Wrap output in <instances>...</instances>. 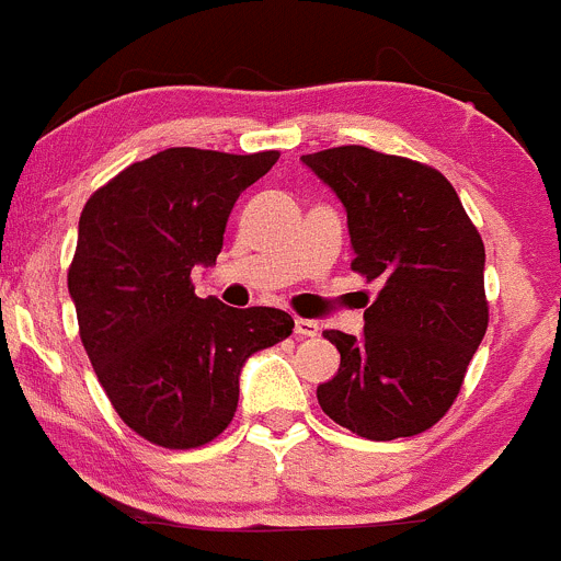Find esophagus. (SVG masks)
Masks as SVG:
<instances>
[{"mask_svg": "<svg viewBox=\"0 0 561 561\" xmlns=\"http://www.w3.org/2000/svg\"><path fill=\"white\" fill-rule=\"evenodd\" d=\"M296 334L298 337H316L318 321H310V318H296Z\"/></svg>", "mask_w": 561, "mask_h": 561, "instance_id": "obj_1", "label": "esophagus"}]
</instances>
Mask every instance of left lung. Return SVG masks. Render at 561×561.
I'll return each instance as SVG.
<instances>
[{"instance_id": "left-lung-1", "label": "left lung", "mask_w": 561, "mask_h": 561, "mask_svg": "<svg viewBox=\"0 0 561 561\" xmlns=\"http://www.w3.org/2000/svg\"><path fill=\"white\" fill-rule=\"evenodd\" d=\"M301 162L343 202L352 268L381 285L359 337L323 332L340 370L318 385V404L359 437L426 432L454 404L486 332L484 243L451 182L423 162L365 146Z\"/></svg>"}]
</instances>
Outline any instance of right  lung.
<instances>
[{
  "label": "right lung",
  "mask_w": 561,
  "mask_h": 561,
  "mask_svg": "<svg viewBox=\"0 0 561 561\" xmlns=\"http://www.w3.org/2000/svg\"><path fill=\"white\" fill-rule=\"evenodd\" d=\"M276 160L176 146L133 162L82 209L68 268L82 345L115 412L154 446L216 439L245 359L290 337L285 310H234L191 285L196 265H216L240 193Z\"/></svg>",
  "instance_id": "right-lung-1"
}]
</instances>
